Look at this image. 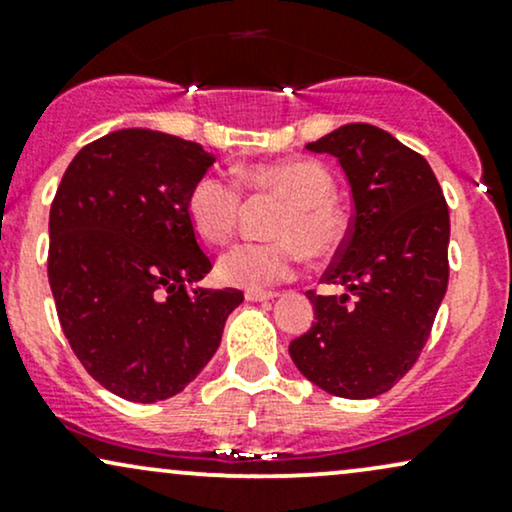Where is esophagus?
<instances>
[{"instance_id":"1","label":"esophagus","mask_w":512,"mask_h":512,"mask_svg":"<svg viewBox=\"0 0 512 512\" xmlns=\"http://www.w3.org/2000/svg\"><path fill=\"white\" fill-rule=\"evenodd\" d=\"M276 296H279V293H274V291H248V293H245V298H248L250 303H264V301H274Z\"/></svg>"}]
</instances>
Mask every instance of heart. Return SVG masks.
I'll return each instance as SVG.
<instances>
[{"mask_svg":"<svg viewBox=\"0 0 512 512\" xmlns=\"http://www.w3.org/2000/svg\"><path fill=\"white\" fill-rule=\"evenodd\" d=\"M243 178L255 192L284 199L269 243L240 240L223 250L216 264L219 279L240 289H264L289 279L296 269L298 248L310 260H325L342 248L346 219L334 204L330 170L315 161L262 163L245 170ZM243 209V190L223 173H207L187 195V216L204 240L221 243L231 236Z\"/></svg>","mask_w":512,"mask_h":512,"instance_id":"heart-1","label":"heart"}]
</instances>
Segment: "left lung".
Segmentation results:
<instances>
[{"instance_id":"1","label":"left lung","mask_w":512,"mask_h":512,"mask_svg":"<svg viewBox=\"0 0 512 512\" xmlns=\"http://www.w3.org/2000/svg\"><path fill=\"white\" fill-rule=\"evenodd\" d=\"M305 149L337 158L354 216L322 276L346 293L308 291L315 322L289 354L330 395L378 397L416 363L448 291V204L426 158L380 127L351 122Z\"/></svg>"}]
</instances>
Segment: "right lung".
I'll use <instances>...</instances> for the list:
<instances>
[{
	"instance_id": "add662e5",
	"label": "right lung",
	"mask_w": 512,
	"mask_h": 512,
	"mask_svg": "<svg viewBox=\"0 0 512 512\" xmlns=\"http://www.w3.org/2000/svg\"><path fill=\"white\" fill-rule=\"evenodd\" d=\"M216 158L156 129H117L69 163L50 207L48 279L64 337L127 402L185 390L221 344L238 289H204L211 262L187 216Z\"/></svg>"
}]
</instances>
